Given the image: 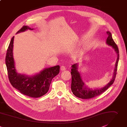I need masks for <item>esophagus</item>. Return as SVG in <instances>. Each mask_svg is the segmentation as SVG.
I'll return each instance as SVG.
<instances>
[{
	"label": "esophagus",
	"mask_w": 127,
	"mask_h": 127,
	"mask_svg": "<svg viewBox=\"0 0 127 127\" xmlns=\"http://www.w3.org/2000/svg\"><path fill=\"white\" fill-rule=\"evenodd\" d=\"M66 69V68H65V66H61V70H62V71H64V70H65Z\"/></svg>",
	"instance_id": "obj_1"
}]
</instances>
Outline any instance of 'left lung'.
Here are the masks:
<instances>
[{
  "label": "left lung",
  "instance_id": "left-lung-1",
  "mask_svg": "<svg viewBox=\"0 0 127 127\" xmlns=\"http://www.w3.org/2000/svg\"><path fill=\"white\" fill-rule=\"evenodd\" d=\"M108 35L106 39V44L108 45L112 46L115 50L116 53L117 55V59L115 64V67L114 70L113 77L110 82L104 87L100 88H96L92 89L89 88L88 86H86L85 83L83 82L81 75L78 71L79 64H75L71 65V90L72 94L79 98L83 99H88L96 96L102 93H104L107 90L114 82L117 74L118 64L119 60V52L118 47L114 42L111 33L108 31L107 32Z\"/></svg>",
  "mask_w": 127,
  "mask_h": 127
}]
</instances>
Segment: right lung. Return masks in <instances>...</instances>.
Masks as SVG:
<instances>
[{
	"mask_svg": "<svg viewBox=\"0 0 127 127\" xmlns=\"http://www.w3.org/2000/svg\"><path fill=\"white\" fill-rule=\"evenodd\" d=\"M28 30H33L28 26H23L16 33ZM14 36L11 38L7 50L5 64L9 82L13 88L21 94L32 97H40L48 91L52 79L60 72V65L45 68L34 75L29 76L17 72L13 56Z\"/></svg>",
	"mask_w": 127,
	"mask_h": 127,
	"instance_id": "right-lung-1",
	"label": "right lung"
}]
</instances>
